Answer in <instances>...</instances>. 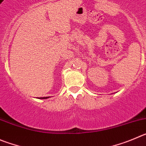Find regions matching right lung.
Wrapping results in <instances>:
<instances>
[{"instance_id": "1", "label": "right lung", "mask_w": 146, "mask_h": 146, "mask_svg": "<svg viewBox=\"0 0 146 146\" xmlns=\"http://www.w3.org/2000/svg\"><path fill=\"white\" fill-rule=\"evenodd\" d=\"M46 99V98H48V97H45V98H40V99Z\"/></svg>"}]
</instances>
